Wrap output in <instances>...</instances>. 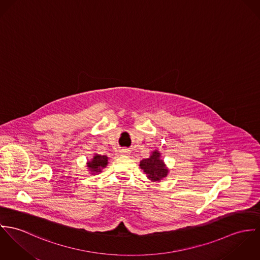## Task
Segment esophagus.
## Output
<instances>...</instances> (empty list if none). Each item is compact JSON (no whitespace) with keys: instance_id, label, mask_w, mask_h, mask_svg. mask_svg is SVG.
<instances>
[{"instance_id":"34e87169","label":"esophagus","mask_w":260,"mask_h":260,"mask_svg":"<svg viewBox=\"0 0 260 260\" xmlns=\"http://www.w3.org/2000/svg\"><path fill=\"white\" fill-rule=\"evenodd\" d=\"M119 152H120V154L127 155V154H129V149H127V148H121Z\"/></svg>"}]
</instances>
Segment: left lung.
Masks as SVG:
<instances>
[{
	"instance_id": "8db88e82",
	"label": "left lung",
	"mask_w": 260,
	"mask_h": 260,
	"mask_svg": "<svg viewBox=\"0 0 260 260\" xmlns=\"http://www.w3.org/2000/svg\"><path fill=\"white\" fill-rule=\"evenodd\" d=\"M140 168L152 182H159L162 180V178L168 176L170 172L169 168L161 158L160 151L157 149L151 151L149 157L140 161Z\"/></svg>"
}]
</instances>
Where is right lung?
<instances>
[{"label":"right lung","instance_id":"obj_1","mask_svg":"<svg viewBox=\"0 0 260 260\" xmlns=\"http://www.w3.org/2000/svg\"><path fill=\"white\" fill-rule=\"evenodd\" d=\"M109 159L110 157H108L107 155H101L99 153H94L92 158L87 161V172H89V174L102 173V171L105 168H107L109 164Z\"/></svg>","mask_w":260,"mask_h":260}]
</instances>
